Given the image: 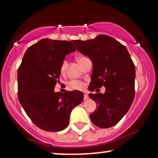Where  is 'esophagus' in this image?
Here are the masks:
<instances>
[{
    "label": "esophagus",
    "mask_w": 158,
    "mask_h": 158,
    "mask_svg": "<svg viewBox=\"0 0 158 158\" xmlns=\"http://www.w3.org/2000/svg\"><path fill=\"white\" fill-rule=\"evenodd\" d=\"M88 98V96L87 94H84V100H87Z\"/></svg>",
    "instance_id": "34e87169"
}]
</instances>
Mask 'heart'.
<instances>
[{
    "label": "heart",
    "mask_w": 158,
    "mask_h": 158,
    "mask_svg": "<svg viewBox=\"0 0 158 158\" xmlns=\"http://www.w3.org/2000/svg\"><path fill=\"white\" fill-rule=\"evenodd\" d=\"M85 58L86 57H77V61H78V62L80 63V62H81L83 60L85 59ZM67 64H68V62H67L66 60H64V61L62 62L61 65H60V71L61 74H64V73H65ZM68 87L70 90H83V88H85V84L81 81H75V80H73V81H71L68 83Z\"/></svg>",
    "instance_id": "1"
}]
</instances>
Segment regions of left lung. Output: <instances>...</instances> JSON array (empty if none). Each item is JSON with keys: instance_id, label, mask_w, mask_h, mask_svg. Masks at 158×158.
<instances>
[{"instance_id": "8db88e82", "label": "left lung", "mask_w": 158, "mask_h": 158, "mask_svg": "<svg viewBox=\"0 0 158 158\" xmlns=\"http://www.w3.org/2000/svg\"><path fill=\"white\" fill-rule=\"evenodd\" d=\"M73 42L92 61L90 91L102 85L106 88L103 94L88 95L97 104V109L90 115V120L100 128L113 127L127 113L135 98V66L130 55L126 47L104 34L94 40Z\"/></svg>"}]
</instances>
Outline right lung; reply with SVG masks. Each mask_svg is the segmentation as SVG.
<instances>
[{"mask_svg":"<svg viewBox=\"0 0 158 158\" xmlns=\"http://www.w3.org/2000/svg\"><path fill=\"white\" fill-rule=\"evenodd\" d=\"M75 50L71 42L43 39L27 49L18 69L19 102L34 124L44 131L65 129L73 109L83 100L77 90L54 91L62 62Z\"/></svg>","mask_w":158,"mask_h":158,"instance_id":"add662e5","label":"right lung"}]
</instances>
